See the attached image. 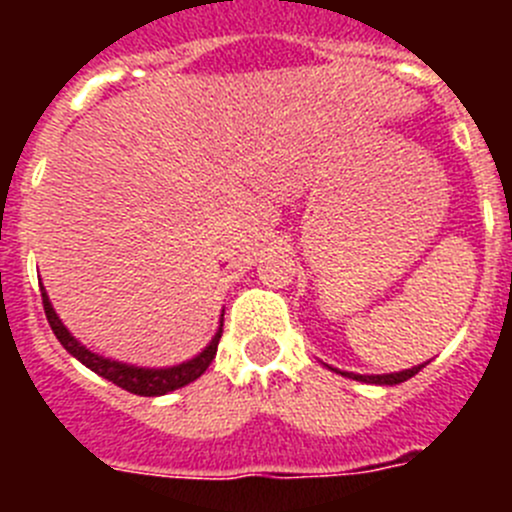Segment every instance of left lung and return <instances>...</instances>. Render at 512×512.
Here are the masks:
<instances>
[{
    "label": "left lung",
    "instance_id": "8db88e82",
    "mask_svg": "<svg viewBox=\"0 0 512 512\" xmlns=\"http://www.w3.org/2000/svg\"><path fill=\"white\" fill-rule=\"evenodd\" d=\"M425 366V364H423ZM423 366H413V369H405V372H397V374H377V377H366V374H348V372H341L343 377H351L356 379V382H369V384H400V382H408L410 377H415V374L423 369Z\"/></svg>",
    "mask_w": 512,
    "mask_h": 512
}]
</instances>
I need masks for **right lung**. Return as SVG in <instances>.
Masks as SVG:
<instances>
[{
	"instance_id": "right-lung-1",
	"label": "right lung",
	"mask_w": 512,
	"mask_h": 512,
	"mask_svg": "<svg viewBox=\"0 0 512 512\" xmlns=\"http://www.w3.org/2000/svg\"><path fill=\"white\" fill-rule=\"evenodd\" d=\"M40 295H43L45 318H48V323H51V330L56 333L61 346L66 348L71 356H76L81 364L89 366L94 374L110 379L112 384H117V387H122V390L133 392V395H143V397L166 395V392L179 390V387H184V384L202 377V374L207 372V366L212 364V359H215L217 343H220V336H223V328H220L215 333V338L210 341V346H207L200 356H194L192 361H184V364L179 366H169V369H140V366H130V364H120V361L104 359V356L92 354L89 348L81 346V343L71 336L69 330L63 328V323L58 320L56 310H53L51 300H48L43 287H40Z\"/></svg>"
}]
</instances>
